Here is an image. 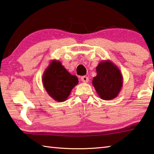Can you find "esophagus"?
<instances>
[{"mask_svg":"<svg viewBox=\"0 0 154 154\" xmlns=\"http://www.w3.org/2000/svg\"><path fill=\"white\" fill-rule=\"evenodd\" d=\"M81 80L82 82H85V83H87L88 82V76H86V75H84V76H82L81 77Z\"/></svg>","mask_w":154,"mask_h":154,"instance_id":"obj_1","label":"esophagus"}]
</instances>
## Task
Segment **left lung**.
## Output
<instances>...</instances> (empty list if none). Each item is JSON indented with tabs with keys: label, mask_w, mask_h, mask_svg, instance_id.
<instances>
[{
	"label": "left lung",
	"mask_w": 154,
	"mask_h": 154,
	"mask_svg": "<svg viewBox=\"0 0 154 154\" xmlns=\"http://www.w3.org/2000/svg\"><path fill=\"white\" fill-rule=\"evenodd\" d=\"M97 75L93 85L98 95L103 100L116 97L123 85V77L119 68L110 60L102 61L96 67Z\"/></svg>",
	"instance_id": "obj_1"
}]
</instances>
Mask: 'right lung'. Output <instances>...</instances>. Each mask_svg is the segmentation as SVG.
I'll use <instances>...</instances> for the list:
<instances>
[{"label": "right lung", "mask_w": 154, "mask_h": 154, "mask_svg": "<svg viewBox=\"0 0 154 154\" xmlns=\"http://www.w3.org/2000/svg\"><path fill=\"white\" fill-rule=\"evenodd\" d=\"M42 80L48 95L58 102L66 101L79 83L78 78L67 72L61 62L55 59L46 68Z\"/></svg>", "instance_id": "add662e5"}]
</instances>
